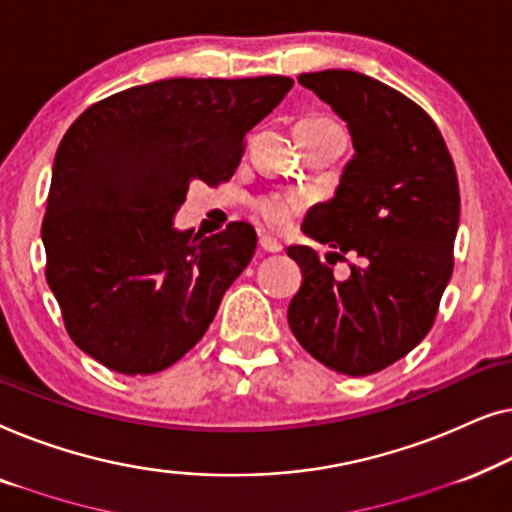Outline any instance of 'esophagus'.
Wrapping results in <instances>:
<instances>
[{
  "mask_svg": "<svg viewBox=\"0 0 512 512\" xmlns=\"http://www.w3.org/2000/svg\"><path fill=\"white\" fill-rule=\"evenodd\" d=\"M259 248H262L264 253H280V250H283V243L273 239V236H259Z\"/></svg>",
  "mask_w": 512,
  "mask_h": 512,
  "instance_id": "1",
  "label": "esophagus"
}]
</instances>
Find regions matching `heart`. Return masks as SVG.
<instances>
[{
    "label": "heart",
    "instance_id": "1",
    "mask_svg": "<svg viewBox=\"0 0 512 512\" xmlns=\"http://www.w3.org/2000/svg\"><path fill=\"white\" fill-rule=\"evenodd\" d=\"M301 122H334L325 115H311V118H304ZM308 201H311V194L308 192H285V194H266V197L257 199L255 211L262 222L269 229H287L297 218L299 213L306 211Z\"/></svg>",
    "mask_w": 512,
    "mask_h": 512
}]
</instances>
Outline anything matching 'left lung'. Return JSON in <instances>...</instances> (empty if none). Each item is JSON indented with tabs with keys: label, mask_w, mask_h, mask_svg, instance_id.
<instances>
[{
	"label": "left lung",
	"mask_w": 512,
	"mask_h": 512,
	"mask_svg": "<svg viewBox=\"0 0 512 512\" xmlns=\"http://www.w3.org/2000/svg\"><path fill=\"white\" fill-rule=\"evenodd\" d=\"M299 83L348 122L355 155L334 199L315 204L306 236L327 243V262L290 246L304 283L287 308L301 348L345 376H369L406 357L434 325L452 276L459 185L434 120L376 78L345 69ZM360 257L345 281L329 263Z\"/></svg>",
	"instance_id": "8db88e82"
}]
</instances>
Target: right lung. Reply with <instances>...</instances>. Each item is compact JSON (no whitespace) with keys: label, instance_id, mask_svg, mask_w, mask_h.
Returning a JSON list of instances; mask_svg holds the SVG:
<instances>
[{"label":"right lung","instance_id":"obj_1","mask_svg":"<svg viewBox=\"0 0 512 512\" xmlns=\"http://www.w3.org/2000/svg\"><path fill=\"white\" fill-rule=\"evenodd\" d=\"M287 76L164 78L92 104L55 153L41 225L46 280L85 355L125 376L178 362L255 255L248 222L174 227L190 183L229 181Z\"/></svg>","mask_w":512,"mask_h":512}]
</instances>
